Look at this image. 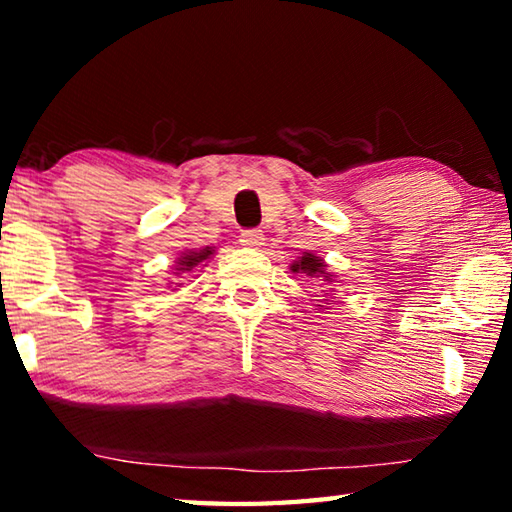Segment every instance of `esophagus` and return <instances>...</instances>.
<instances>
[{
    "label": "esophagus",
    "mask_w": 512,
    "mask_h": 512,
    "mask_svg": "<svg viewBox=\"0 0 512 512\" xmlns=\"http://www.w3.org/2000/svg\"><path fill=\"white\" fill-rule=\"evenodd\" d=\"M241 246H248V248H259L264 246V235L262 230H244L241 232Z\"/></svg>",
    "instance_id": "esophagus-1"
}]
</instances>
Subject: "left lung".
Masks as SVG:
<instances>
[{
	"label": "left lung",
	"instance_id": "1",
	"mask_svg": "<svg viewBox=\"0 0 512 512\" xmlns=\"http://www.w3.org/2000/svg\"><path fill=\"white\" fill-rule=\"evenodd\" d=\"M291 271L293 273H305L309 277H323V280L332 282V277H329V273H325V262H323V259L316 257V255H311V253H305V255L298 259V262H293L291 264Z\"/></svg>",
	"mask_w": 512,
	"mask_h": 512
}]
</instances>
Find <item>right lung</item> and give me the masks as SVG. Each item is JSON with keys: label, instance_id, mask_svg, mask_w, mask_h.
Listing matches in <instances>:
<instances>
[{"label": "right lung", "instance_id": "obj_1", "mask_svg": "<svg viewBox=\"0 0 512 512\" xmlns=\"http://www.w3.org/2000/svg\"><path fill=\"white\" fill-rule=\"evenodd\" d=\"M210 255H212V250H210V248L198 250V253H185V257H180V259H178V268H176V271H180V273L192 271L194 266H198L201 262H205V259L210 257Z\"/></svg>", "mask_w": 512, "mask_h": 512}]
</instances>
